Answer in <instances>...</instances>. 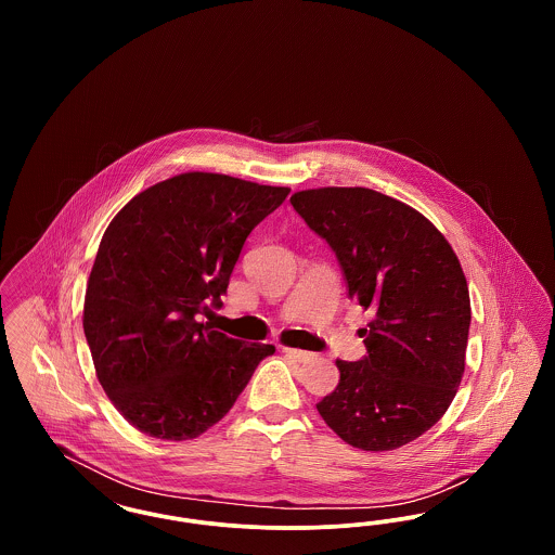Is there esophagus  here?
<instances>
[{
	"label": "esophagus",
	"instance_id": "obj_1",
	"mask_svg": "<svg viewBox=\"0 0 555 555\" xmlns=\"http://www.w3.org/2000/svg\"><path fill=\"white\" fill-rule=\"evenodd\" d=\"M283 351L289 356L291 360H295V362H301V364H306V362L314 360V353H310V351H304V349H295V347H283Z\"/></svg>",
	"mask_w": 555,
	"mask_h": 555
}]
</instances>
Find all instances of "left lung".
Instances as JSON below:
<instances>
[{"label": "left lung", "mask_w": 555, "mask_h": 555, "mask_svg": "<svg viewBox=\"0 0 555 555\" xmlns=\"http://www.w3.org/2000/svg\"><path fill=\"white\" fill-rule=\"evenodd\" d=\"M291 206L374 314L362 331L369 356L337 360L339 385L317 403L322 421L364 451L418 439L448 412L466 366L470 295L457 256L421 211L366 186L297 191Z\"/></svg>", "instance_id": "1"}]
</instances>
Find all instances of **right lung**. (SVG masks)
Instances as JSON below:
<instances>
[{
	"mask_svg": "<svg viewBox=\"0 0 555 555\" xmlns=\"http://www.w3.org/2000/svg\"><path fill=\"white\" fill-rule=\"evenodd\" d=\"M289 191L185 172L141 191L109 222L82 328L98 380L141 433L199 437L274 353V345L241 344L202 317L222 306L245 238Z\"/></svg>",
	"mask_w": 555,
	"mask_h": 555,
	"instance_id": "1",
	"label": "right lung"
}]
</instances>
